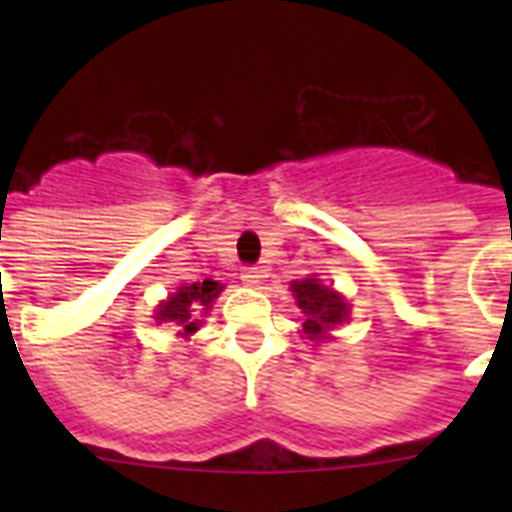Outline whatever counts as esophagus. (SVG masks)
<instances>
[{
  "label": "esophagus",
  "instance_id": "1",
  "mask_svg": "<svg viewBox=\"0 0 512 512\" xmlns=\"http://www.w3.org/2000/svg\"><path fill=\"white\" fill-rule=\"evenodd\" d=\"M243 284H248V287H256V284H261V279H264V271L259 269V266H246L241 274Z\"/></svg>",
  "mask_w": 512,
  "mask_h": 512
}]
</instances>
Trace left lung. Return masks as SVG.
I'll list each match as a JSON object with an SVG mask.
<instances>
[{
    "mask_svg": "<svg viewBox=\"0 0 512 512\" xmlns=\"http://www.w3.org/2000/svg\"><path fill=\"white\" fill-rule=\"evenodd\" d=\"M292 292H295L300 310L305 312L302 330H305L307 338H312V341H320L325 336V330H330V325H338L346 320V302L333 289L323 287L318 279L295 282L292 284Z\"/></svg>",
    "mask_w": 512,
    "mask_h": 512,
    "instance_id": "8db88e82",
    "label": "left lung"
}]
</instances>
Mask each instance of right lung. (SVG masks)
I'll list each match as a JSON object with an SVG mask.
<instances>
[{"mask_svg":"<svg viewBox=\"0 0 512 512\" xmlns=\"http://www.w3.org/2000/svg\"><path fill=\"white\" fill-rule=\"evenodd\" d=\"M220 284L212 282V279H205V282H194L182 287L179 292L169 297V302L158 305L156 320L158 323H171L174 328H179L184 336L194 333L197 330V315L202 310L210 307V302L220 295Z\"/></svg>","mask_w":512,"mask_h":512,"instance_id":"1","label":"right lung"}]
</instances>
